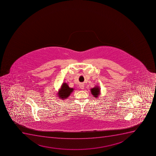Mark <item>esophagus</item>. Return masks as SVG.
Wrapping results in <instances>:
<instances>
[{
    "label": "esophagus",
    "instance_id": "1",
    "mask_svg": "<svg viewBox=\"0 0 156 156\" xmlns=\"http://www.w3.org/2000/svg\"><path fill=\"white\" fill-rule=\"evenodd\" d=\"M79 87H80V88L81 90H83L84 89V85L83 84H79Z\"/></svg>",
    "mask_w": 156,
    "mask_h": 156
}]
</instances>
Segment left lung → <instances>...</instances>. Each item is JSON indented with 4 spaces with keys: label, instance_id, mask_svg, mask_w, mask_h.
Listing matches in <instances>:
<instances>
[{
    "label": "left lung",
    "instance_id": "1",
    "mask_svg": "<svg viewBox=\"0 0 156 156\" xmlns=\"http://www.w3.org/2000/svg\"><path fill=\"white\" fill-rule=\"evenodd\" d=\"M100 88L99 86H96L94 88L90 89L91 94L93 96H94V97L97 98L99 97V96L100 94Z\"/></svg>",
    "mask_w": 156,
    "mask_h": 156
}]
</instances>
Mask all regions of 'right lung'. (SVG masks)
I'll return each instance as SVG.
<instances>
[{"label":"right lung","instance_id":"add662e5","mask_svg":"<svg viewBox=\"0 0 156 156\" xmlns=\"http://www.w3.org/2000/svg\"><path fill=\"white\" fill-rule=\"evenodd\" d=\"M74 90V88H69L66 83H63L59 90L57 95L60 99L65 100L69 97L71 93Z\"/></svg>","mask_w":156,"mask_h":156}]
</instances>
